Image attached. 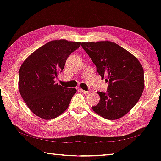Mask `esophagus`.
I'll return each mask as SVG.
<instances>
[{
    "mask_svg": "<svg viewBox=\"0 0 161 161\" xmlns=\"http://www.w3.org/2000/svg\"><path fill=\"white\" fill-rule=\"evenodd\" d=\"M79 90H80L81 92H82V93L84 94H85V95H87V94L89 93V91H85V90L81 89V88H80V89H79Z\"/></svg>",
    "mask_w": 161,
    "mask_h": 161,
    "instance_id": "1",
    "label": "esophagus"
}]
</instances>
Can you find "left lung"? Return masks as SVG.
Wrapping results in <instances>:
<instances>
[{"instance_id":"left-lung-1","label":"left lung","mask_w":161,"mask_h":161,"mask_svg":"<svg viewBox=\"0 0 161 161\" xmlns=\"http://www.w3.org/2000/svg\"><path fill=\"white\" fill-rule=\"evenodd\" d=\"M81 46L108 82L107 93L97 92L99 103L92 109L107 119L125 115L138 102L145 88L144 70L138 59L129 51L109 41L82 42Z\"/></svg>"}]
</instances>
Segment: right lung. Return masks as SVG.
I'll return each instance as SVG.
<instances>
[{
    "label": "right lung",
    "instance_id": "1",
    "mask_svg": "<svg viewBox=\"0 0 161 161\" xmlns=\"http://www.w3.org/2000/svg\"><path fill=\"white\" fill-rule=\"evenodd\" d=\"M80 44L66 39L51 41L33 52L20 66V94L30 110L38 117L55 118L68 108L76 88H64L54 79Z\"/></svg>",
    "mask_w": 161,
    "mask_h": 161
}]
</instances>
